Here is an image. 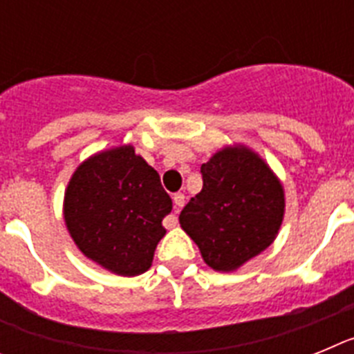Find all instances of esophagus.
<instances>
[{
  "instance_id": "1",
  "label": "esophagus",
  "mask_w": 354,
  "mask_h": 354,
  "mask_svg": "<svg viewBox=\"0 0 354 354\" xmlns=\"http://www.w3.org/2000/svg\"><path fill=\"white\" fill-rule=\"evenodd\" d=\"M184 202H186V196H184L183 193H175V195H174V209H175V212H179L180 209H183ZM165 225H167L168 228L175 227V225H177V216H175V214L167 216V220H165Z\"/></svg>"
}]
</instances>
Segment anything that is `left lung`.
<instances>
[{"mask_svg": "<svg viewBox=\"0 0 354 354\" xmlns=\"http://www.w3.org/2000/svg\"><path fill=\"white\" fill-rule=\"evenodd\" d=\"M202 192L180 211V227L205 264L234 271L274 241L283 218V189L270 167L241 149L220 150L200 168Z\"/></svg>", "mask_w": 354, "mask_h": 354, "instance_id": "1", "label": "left lung"}]
</instances>
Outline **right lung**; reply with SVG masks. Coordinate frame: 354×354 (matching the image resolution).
Listing matches in <instances>:
<instances>
[{
	"label": "right lung",
	"mask_w": 354,
	"mask_h": 354,
	"mask_svg": "<svg viewBox=\"0 0 354 354\" xmlns=\"http://www.w3.org/2000/svg\"><path fill=\"white\" fill-rule=\"evenodd\" d=\"M170 211L159 174L131 145L84 161L65 193V223L77 248L124 277L149 270Z\"/></svg>",
	"instance_id": "obj_1"
}]
</instances>
